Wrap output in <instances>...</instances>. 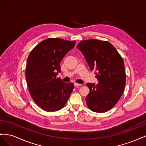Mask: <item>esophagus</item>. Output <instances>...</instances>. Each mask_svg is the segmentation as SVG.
Wrapping results in <instances>:
<instances>
[{"label":"esophagus","mask_w":146,"mask_h":146,"mask_svg":"<svg viewBox=\"0 0 146 146\" xmlns=\"http://www.w3.org/2000/svg\"><path fill=\"white\" fill-rule=\"evenodd\" d=\"M82 85V84H79V83H74V86L77 87V86H81Z\"/></svg>","instance_id":"esophagus-1"}]
</instances>
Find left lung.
<instances>
[{
  "label": "left lung",
  "mask_w": 146,
  "mask_h": 146,
  "mask_svg": "<svg viewBox=\"0 0 146 146\" xmlns=\"http://www.w3.org/2000/svg\"><path fill=\"white\" fill-rule=\"evenodd\" d=\"M83 54L99 83H88L87 106L92 111L104 113L115 105L123 93L126 76L123 61L111 43L98 39L82 41L77 46Z\"/></svg>",
  "instance_id": "left-lung-1"
}]
</instances>
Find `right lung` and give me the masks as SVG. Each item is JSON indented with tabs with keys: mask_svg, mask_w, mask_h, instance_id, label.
<instances>
[{
	"mask_svg": "<svg viewBox=\"0 0 146 146\" xmlns=\"http://www.w3.org/2000/svg\"><path fill=\"white\" fill-rule=\"evenodd\" d=\"M76 41L48 38L35 47L27 58L25 78L30 94L38 107L46 111L63 108L74 89L72 83L56 77L60 62Z\"/></svg>",
	"mask_w": 146,
	"mask_h": 146,
	"instance_id": "add662e5",
	"label": "right lung"
}]
</instances>
